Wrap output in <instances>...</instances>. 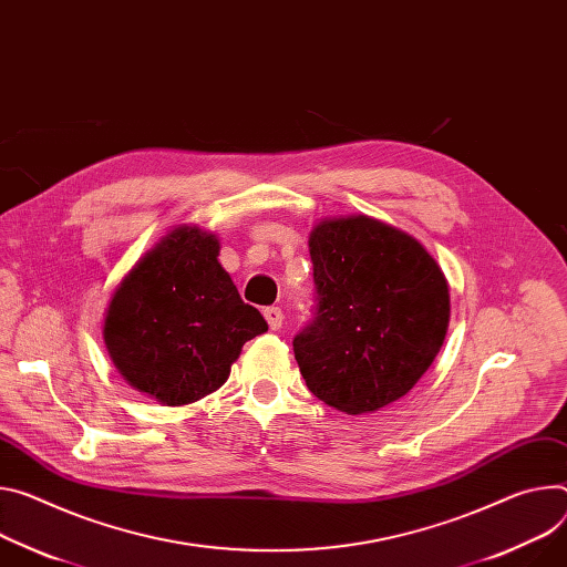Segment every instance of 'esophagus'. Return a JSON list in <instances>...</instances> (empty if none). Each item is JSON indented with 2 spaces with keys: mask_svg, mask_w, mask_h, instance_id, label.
<instances>
[{
  "mask_svg": "<svg viewBox=\"0 0 567 567\" xmlns=\"http://www.w3.org/2000/svg\"><path fill=\"white\" fill-rule=\"evenodd\" d=\"M265 319H267V323H269L271 330H280V328H282V321H285L280 307H267V310H265Z\"/></svg>",
  "mask_w": 567,
  "mask_h": 567,
  "instance_id": "obj_1",
  "label": "esophagus"
}]
</instances>
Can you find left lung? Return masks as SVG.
I'll return each instance as SVG.
<instances>
[{
    "mask_svg": "<svg viewBox=\"0 0 567 567\" xmlns=\"http://www.w3.org/2000/svg\"><path fill=\"white\" fill-rule=\"evenodd\" d=\"M317 317L293 339L300 375L348 416L406 395L436 359L450 323L439 262L409 233L367 215L310 233Z\"/></svg>",
    "mask_w": 567,
    "mask_h": 567,
    "instance_id": "8db88e82",
    "label": "left lung"
}]
</instances>
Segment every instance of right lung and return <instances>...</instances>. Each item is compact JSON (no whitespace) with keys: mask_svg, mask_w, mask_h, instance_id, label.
Wrapping results in <instances>:
<instances>
[{"mask_svg":"<svg viewBox=\"0 0 567 567\" xmlns=\"http://www.w3.org/2000/svg\"><path fill=\"white\" fill-rule=\"evenodd\" d=\"M219 250L215 233L178 226L140 257L106 307L101 334L111 362L161 404L181 406L215 393L241 346L269 330L239 298Z\"/></svg>","mask_w":567,"mask_h":567,"instance_id":"obj_1","label":"right lung"}]
</instances>
